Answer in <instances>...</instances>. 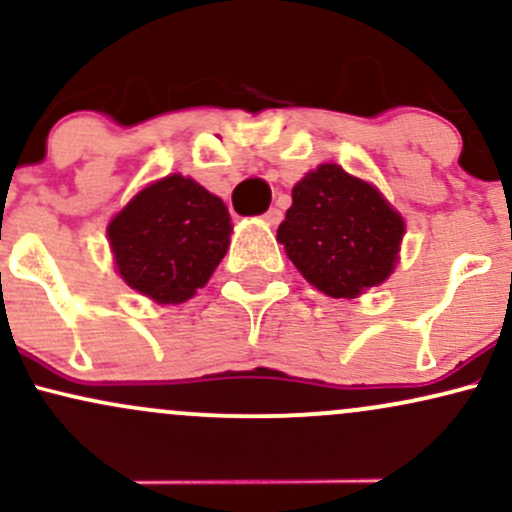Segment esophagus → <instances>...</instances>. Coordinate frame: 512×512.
<instances>
[{
  "label": "esophagus",
  "instance_id": "esophagus-1",
  "mask_svg": "<svg viewBox=\"0 0 512 512\" xmlns=\"http://www.w3.org/2000/svg\"><path fill=\"white\" fill-rule=\"evenodd\" d=\"M281 219H284V214H281V209L276 207H272L267 214H264V221H267L269 226H276V223H281Z\"/></svg>",
  "mask_w": 512,
  "mask_h": 512
}]
</instances>
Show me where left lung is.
I'll return each instance as SVG.
<instances>
[{
  "label": "left lung",
  "mask_w": 512,
  "mask_h": 512,
  "mask_svg": "<svg viewBox=\"0 0 512 512\" xmlns=\"http://www.w3.org/2000/svg\"><path fill=\"white\" fill-rule=\"evenodd\" d=\"M402 236V216L383 195L334 163L293 187V204L276 231L298 272L332 298H356L383 284Z\"/></svg>",
  "instance_id": "8db88e82"
}]
</instances>
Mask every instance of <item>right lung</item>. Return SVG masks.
<instances>
[{
    "instance_id": "add662e5",
    "label": "right lung",
    "mask_w": 512,
    "mask_h": 512,
    "mask_svg": "<svg viewBox=\"0 0 512 512\" xmlns=\"http://www.w3.org/2000/svg\"><path fill=\"white\" fill-rule=\"evenodd\" d=\"M117 272L156 303L195 296L223 260L231 216L216 195L182 175L144 187L108 226Z\"/></svg>"
}]
</instances>
